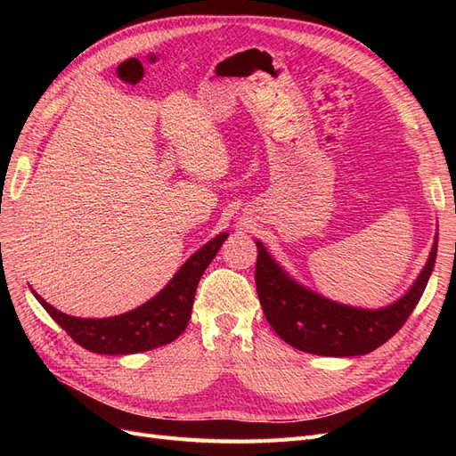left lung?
<instances>
[{
  "mask_svg": "<svg viewBox=\"0 0 456 456\" xmlns=\"http://www.w3.org/2000/svg\"><path fill=\"white\" fill-rule=\"evenodd\" d=\"M256 293L268 323L293 348L315 355H363L403 327L424 293L436 265L437 238L417 281L394 305L379 310L338 305L302 287L256 241Z\"/></svg>",
  "mask_w": 456,
  "mask_h": 456,
  "instance_id": "8db88e82",
  "label": "left lung"
}]
</instances>
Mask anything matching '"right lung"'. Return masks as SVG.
Masks as SVG:
<instances>
[{"instance_id":"right-lung-1","label":"right lung","mask_w":456,"mask_h":456,"mask_svg":"<svg viewBox=\"0 0 456 456\" xmlns=\"http://www.w3.org/2000/svg\"><path fill=\"white\" fill-rule=\"evenodd\" d=\"M226 238L228 233L223 232L209 243H205L200 251H196L184 262L183 268L175 273V278L154 298H150L142 306L121 315L104 317V320L74 317L53 308L36 291L32 293L53 320L79 346H84L89 352L121 355L154 350L183 335V330L190 322L191 305H194L196 289L201 275L207 266L211 265V260Z\"/></svg>"}]
</instances>
